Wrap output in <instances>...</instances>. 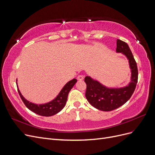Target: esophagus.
<instances>
[{
    "label": "esophagus",
    "instance_id": "obj_1",
    "mask_svg": "<svg viewBox=\"0 0 155 155\" xmlns=\"http://www.w3.org/2000/svg\"><path fill=\"white\" fill-rule=\"evenodd\" d=\"M78 81H83L84 80V76L83 75H78L77 77Z\"/></svg>",
    "mask_w": 155,
    "mask_h": 155
}]
</instances>
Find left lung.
<instances>
[{
    "mask_svg": "<svg viewBox=\"0 0 155 155\" xmlns=\"http://www.w3.org/2000/svg\"><path fill=\"white\" fill-rule=\"evenodd\" d=\"M116 51L127 57L131 69V82L128 86L121 88H108L98 81L85 77L87 85L85 97L89 104L102 111L115 110L124 104L133 94L138 81V69L134 55L127 43L117 39Z\"/></svg>",
    "mask_w": 155,
    "mask_h": 155,
    "instance_id": "8db88e82",
    "label": "left lung"
}]
</instances>
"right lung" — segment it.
I'll use <instances>...</instances> for the list:
<instances>
[{
	"instance_id": "add662e5",
	"label": "right lung",
	"mask_w": 155,
	"mask_h": 155,
	"mask_svg": "<svg viewBox=\"0 0 155 155\" xmlns=\"http://www.w3.org/2000/svg\"><path fill=\"white\" fill-rule=\"evenodd\" d=\"M77 82V80L75 78L69 81L63 87L62 90L60 91L59 94L57 96L54 100L48 103H47V104L39 105L33 104V103L27 100L21 95L18 89V85H17V88H18V91L21 99L28 109L32 111L33 112L38 114L39 116L48 117L55 115V114L59 112L64 108L66 104L68 94Z\"/></svg>"
}]
</instances>
